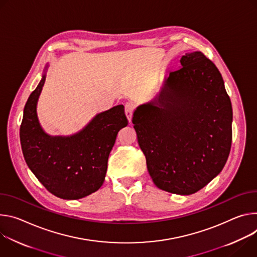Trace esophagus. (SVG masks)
<instances>
[{
	"label": "esophagus",
	"mask_w": 257,
	"mask_h": 257,
	"mask_svg": "<svg viewBox=\"0 0 257 257\" xmlns=\"http://www.w3.org/2000/svg\"><path fill=\"white\" fill-rule=\"evenodd\" d=\"M134 110H135V105H134L133 103H126V104H125L124 111H125V115H126V117H127V119H128L130 122L132 121Z\"/></svg>",
	"instance_id": "34e87169"
}]
</instances>
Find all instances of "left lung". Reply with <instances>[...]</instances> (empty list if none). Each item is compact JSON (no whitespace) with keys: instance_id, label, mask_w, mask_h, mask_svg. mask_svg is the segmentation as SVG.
I'll list each match as a JSON object with an SVG mask.
<instances>
[{"instance_id":"obj_1","label":"left lung","mask_w":257,"mask_h":257,"mask_svg":"<svg viewBox=\"0 0 257 257\" xmlns=\"http://www.w3.org/2000/svg\"><path fill=\"white\" fill-rule=\"evenodd\" d=\"M232 122L221 74L201 52L182 56L179 69L133 116L153 183L178 195L196 193L221 172L231 151Z\"/></svg>"}]
</instances>
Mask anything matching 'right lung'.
Listing matches in <instances>:
<instances>
[{
  "label": "right lung",
  "mask_w": 257,
  "mask_h": 257,
  "mask_svg": "<svg viewBox=\"0 0 257 257\" xmlns=\"http://www.w3.org/2000/svg\"><path fill=\"white\" fill-rule=\"evenodd\" d=\"M48 67L47 64L40 83L24 106L20 125L22 153L27 166L50 193L76 200L103 185L109 154L127 119L124 106L117 105L96 114L73 135L47 134L39 121L37 105Z\"/></svg>",
  "instance_id": "obj_1"
}]
</instances>
